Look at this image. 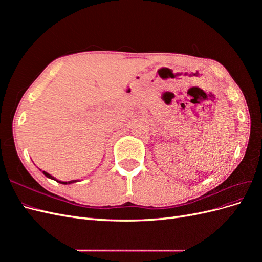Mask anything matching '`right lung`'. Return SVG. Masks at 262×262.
I'll use <instances>...</instances> for the list:
<instances>
[{"instance_id":"add662e5","label":"right lung","mask_w":262,"mask_h":262,"mask_svg":"<svg viewBox=\"0 0 262 262\" xmlns=\"http://www.w3.org/2000/svg\"><path fill=\"white\" fill-rule=\"evenodd\" d=\"M43 172V175L46 176V177H48V178H50V179H53V180H55L57 182H60V184H62V185H69V184H73V182H76V181H78V180H70V181H61V180H58L57 178H54L53 176H51L50 173H48L47 171H42Z\"/></svg>"}]
</instances>
